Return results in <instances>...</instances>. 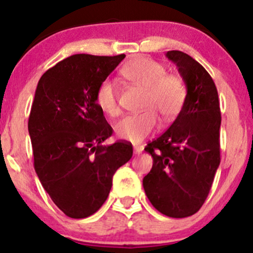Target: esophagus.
Listing matches in <instances>:
<instances>
[{"label": "esophagus", "instance_id": "esophagus-1", "mask_svg": "<svg viewBox=\"0 0 253 253\" xmlns=\"http://www.w3.org/2000/svg\"><path fill=\"white\" fill-rule=\"evenodd\" d=\"M133 149H134L135 155H140V153L144 151V146H143V145H135V146L133 147Z\"/></svg>", "mask_w": 253, "mask_h": 253}]
</instances>
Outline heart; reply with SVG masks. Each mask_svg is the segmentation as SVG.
I'll return each mask as SVG.
<instances>
[{
  "mask_svg": "<svg viewBox=\"0 0 253 253\" xmlns=\"http://www.w3.org/2000/svg\"><path fill=\"white\" fill-rule=\"evenodd\" d=\"M123 76L145 90L140 114L128 115L115 125L120 139L136 144L156 129L158 114L163 121L170 123L178 117L187 100V85L178 75L168 74L163 64L147 57L132 59L121 69ZM96 103L104 114L117 117L120 113L118 88L114 81L104 80L96 91Z\"/></svg>",
  "mask_w": 253,
  "mask_h": 253,
  "instance_id": "1",
  "label": "heart"
}]
</instances>
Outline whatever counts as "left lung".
<instances>
[{
  "mask_svg": "<svg viewBox=\"0 0 253 253\" xmlns=\"http://www.w3.org/2000/svg\"><path fill=\"white\" fill-rule=\"evenodd\" d=\"M167 57L187 85V100L168 130L145 147L153 165L143 185L157 211L187 217L202 207L219 168L221 113L215 83L201 64L181 51Z\"/></svg>",
  "mask_w": 253,
  "mask_h": 253,
  "instance_id": "1",
  "label": "left lung"
}]
</instances>
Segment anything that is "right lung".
<instances>
[{
    "label": "right lung",
    "instance_id": "1",
    "mask_svg": "<svg viewBox=\"0 0 253 253\" xmlns=\"http://www.w3.org/2000/svg\"><path fill=\"white\" fill-rule=\"evenodd\" d=\"M125 57L74 54L38 82L28 119L34 169L52 201L72 219L100 210L115 171L132 158L126 141L103 145L113 128L96 103L98 85Z\"/></svg>",
    "mask_w": 253,
    "mask_h": 253
}]
</instances>
